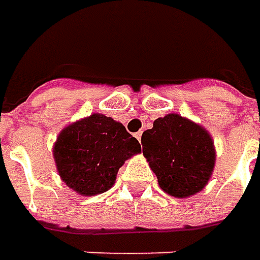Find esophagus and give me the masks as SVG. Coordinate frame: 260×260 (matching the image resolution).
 <instances>
[{"label": "esophagus", "mask_w": 260, "mask_h": 260, "mask_svg": "<svg viewBox=\"0 0 260 260\" xmlns=\"http://www.w3.org/2000/svg\"><path fill=\"white\" fill-rule=\"evenodd\" d=\"M135 136H136V139L139 140V143H140V142H142V132H137Z\"/></svg>", "instance_id": "34e87169"}]
</instances>
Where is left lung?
<instances>
[{
	"label": "left lung",
	"mask_w": 260,
	"mask_h": 260,
	"mask_svg": "<svg viewBox=\"0 0 260 260\" xmlns=\"http://www.w3.org/2000/svg\"><path fill=\"white\" fill-rule=\"evenodd\" d=\"M143 155L157 184L175 198L198 194L208 184L215 165L211 135L201 124L171 113L153 121L142 135Z\"/></svg>",
	"instance_id": "1"
}]
</instances>
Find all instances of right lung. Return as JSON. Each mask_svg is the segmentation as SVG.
<instances>
[{"label":"right lung","mask_w":260,"mask_h":260,"mask_svg":"<svg viewBox=\"0 0 260 260\" xmlns=\"http://www.w3.org/2000/svg\"><path fill=\"white\" fill-rule=\"evenodd\" d=\"M140 152V143L124 125L100 113L66 125L53 145L62 182L84 197L108 191L118 169Z\"/></svg>","instance_id":"1"}]
</instances>
